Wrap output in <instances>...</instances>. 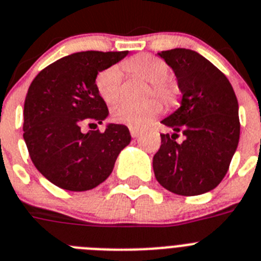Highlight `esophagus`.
Returning a JSON list of instances; mask_svg holds the SVG:
<instances>
[{
	"label": "esophagus",
	"mask_w": 261,
	"mask_h": 261,
	"mask_svg": "<svg viewBox=\"0 0 261 261\" xmlns=\"http://www.w3.org/2000/svg\"><path fill=\"white\" fill-rule=\"evenodd\" d=\"M130 134H131V137H133V138H138V137H139L140 130H139V128H137V127H130Z\"/></svg>",
	"instance_id": "esophagus-1"
}]
</instances>
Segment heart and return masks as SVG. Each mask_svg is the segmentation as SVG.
Segmentation results:
<instances>
[{"mask_svg":"<svg viewBox=\"0 0 261 261\" xmlns=\"http://www.w3.org/2000/svg\"><path fill=\"white\" fill-rule=\"evenodd\" d=\"M123 68L128 73L151 83L152 90L149 94H152L153 92L167 102L172 101L176 96V88L167 80L169 72L168 65L162 59L148 54H142L126 60L123 63ZM96 89L105 103L113 105L117 102L122 89L121 68L118 65H112L99 72L96 77ZM160 112L162 103L152 98L142 103H118L113 108L112 118L117 123L127 124L131 127H143Z\"/></svg>","mask_w":261,"mask_h":261,"instance_id":"1","label":"heart"}]
</instances>
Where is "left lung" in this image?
Segmentation results:
<instances>
[{
  "mask_svg": "<svg viewBox=\"0 0 261 261\" xmlns=\"http://www.w3.org/2000/svg\"><path fill=\"white\" fill-rule=\"evenodd\" d=\"M174 72L180 108L162 119L174 131L162 134L152 160L159 184L178 196H198L214 189L227 173L239 143V106L227 77L214 64L187 48L159 52ZM185 142H175L177 133Z\"/></svg>",
  "mask_w": 261,
  "mask_h": 261,
  "instance_id": "left-lung-1",
  "label": "left lung"
}]
</instances>
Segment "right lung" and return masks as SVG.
Wrapping results in <instances>:
<instances>
[{
  "label": "right lung",
  "instance_id": "right-lung-1",
  "mask_svg": "<svg viewBox=\"0 0 261 261\" xmlns=\"http://www.w3.org/2000/svg\"><path fill=\"white\" fill-rule=\"evenodd\" d=\"M128 51H83L59 59L38 73L24 99L23 139L36 169L56 187L84 192L112 174L115 160L128 146L124 124H102L109 110L96 89V77Z\"/></svg>",
  "mask_w": 261,
  "mask_h": 261
}]
</instances>
